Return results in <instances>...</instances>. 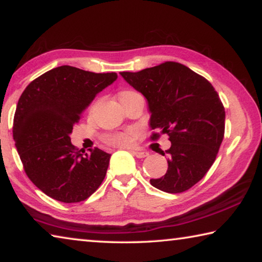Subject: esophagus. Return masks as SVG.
I'll return each mask as SVG.
<instances>
[{
  "mask_svg": "<svg viewBox=\"0 0 262 262\" xmlns=\"http://www.w3.org/2000/svg\"><path fill=\"white\" fill-rule=\"evenodd\" d=\"M132 154L134 155V156L137 157V158H144V157H148L149 156V152L142 151V150H137V149L132 150Z\"/></svg>",
  "mask_w": 262,
  "mask_h": 262,
  "instance_id": "obj_1",
  "label": "esophagus"
}]
</instances>
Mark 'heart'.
<instances>
[{
	"label": "heart",
	"instance_id": "heart-1",
	"mask_svg": "<svg viewBox=\"0 0 262 262\" xmlns=\"http://www.w3.org/2000/svg\"><path fill=\"white\" fill-rule=\"evenodd\" d=\"M134 95H140L139 92L133 91V90H126L122 91L120 94V98H123V97H128V96H134ZM135 132L133 130H128V132H123V133H118V134H113L110 135L107 137V142L111 144L118 145V147H127L133 143V141L135 140Z\"/></svg>",
	"mask_w": 262,
	"mask_h": 262
}]
</instances>
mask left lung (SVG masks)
Instances as JSON below:
<instances>
[{"label":"left lung","mask_w":262,"mask_h":262,"mask_svg":"<svg viewBox=\"0 0 262 262\" xmlns=\"http://www.w3.org/2000/svg\"><path fill=\"white\" fill-rule=\"evenodd\" d=\"M120 74L148 100L151 141L161 134L171 141L166 173L150 184L172 194L188 190L209 171L223 141L225 111L219 94L208 79L179 62Z\"/></svg>","instance_id":"1"}]
</instances>
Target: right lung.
Wrapping results in <instances>:
<instances>
[{"mask_svg": "<svg viewBox=\"0 0 262 262\" xmlns=\"http://www.w3.org/2000/svg\"><path fill=\"white\" fill-rule=\"evenodd\" d=\"M117 77L61 66L21 94L12 127L15 145L29 179L54 200L84 201L103 183L111 155L98 148L81 153L69 135L83 110Z\"/></svg>", "mask_w": 262, "mask_h": 262, "instance_id": "obj_1", "label": "right lung"}]
</instances>
